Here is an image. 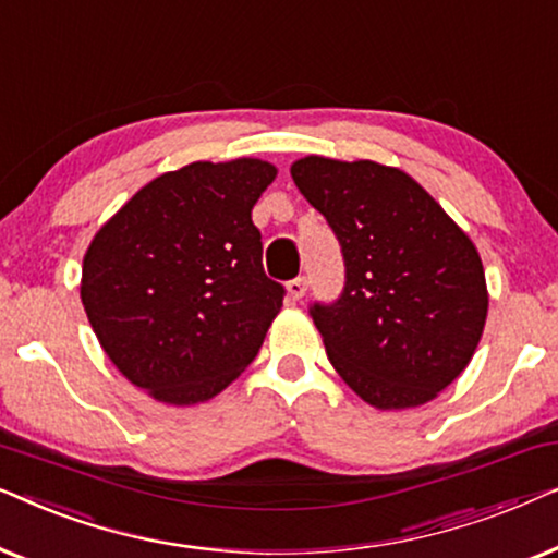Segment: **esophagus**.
<instances>
[{
  "mask_svg": "<svg viewBox=\"0 0 558 558\" xmlns=\"http://www.w3.org/2000/svg\"><path fill=\"white\" fill-rule=\"evenodd\" d=\"M304 292H307V279L296 277V279H292V281H287V294L292 296L294 302H296V300H302Z\"/></svg>",
  "mask_w": 558,
  "mask_h": 558,
  "instance_id": "1",
  "label": "esophagus"
}]
</instances>
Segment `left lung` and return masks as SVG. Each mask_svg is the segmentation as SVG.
<instances>
[{
	"label": "left lung",
	"instance_id": "8db88e82",
	"mask_svg": "<svg viewBox=\"0 0 558 558\" xmlns=\"http://www.w3.org/2000/svg\"><path fill=\"white\" fill-rule=\"evenodd\" d=\"M292 180L345 258L340 300L310 310L332 368L380 411L437 399L485 330L490 296L475 243L399 167L310 155Z\"/></svg>",
	"mask_w": 558,
	"mask_h": 558
}]
</instances>
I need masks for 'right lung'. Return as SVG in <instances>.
Here are the masks:
<instances>
[{
    "instance_id": "add662e5",
    "label": "right lung",
    "mask_w": 558,
    "mask_h": 558,
    "mask_svg": "<svg viewBox=\"0 0 558 558\" xmlns=\"http://www.w3.org/2000/svg\"><path fill=\"white\" fill-rule=\"evenodd\" d=\"M277 178L266 159L165 172L98 228L81 302L121 376L167 407L233 384L279 315L284 287L264 274L251 210Z\"/></svg>"
}]
</instances>
